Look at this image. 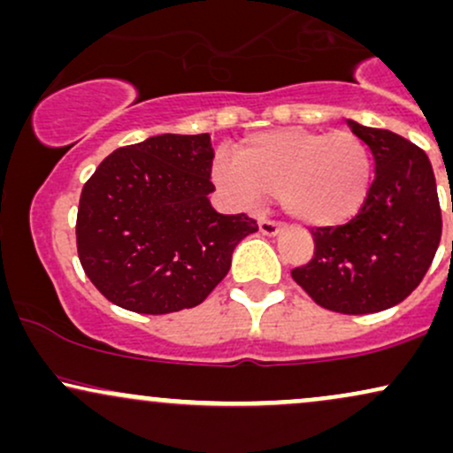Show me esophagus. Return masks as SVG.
<instances>
[{
  "mask_svg": "<svg viewBox=\"0 0 453 453\" xmlns=\"http://www.w3.org/2000/svg\"><path fill=\"white\" fill-rule=\"evenodd\" d=\"M259 232L264 234V236H277V234L283 230V226L277 221H270V219H259Z\"/></svg>",
  "mask_w": 453,
  "mask_h": 453,
  "instance_id": "1",
  "label": "esophagus"
}]
</instances>
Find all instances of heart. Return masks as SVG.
Listing matches in <instances>:
<instances>
[{
  "mask_svg": "<svg viewBox=\"0 0 453 453\" xmlns=\"http://www.w3.org/2000/svg\"><path fill=\"white\" fill-rule=\"evenodd\" d=\"M211 174L241 209H256L264 196H277L296 221L336 226L362 209L372 159L366 142L347 129L285 127L242 140L234 157L219 153Z\"/></svg>",
  "mask_w": 453,
  "mask_h": 453,
  "instance_id": "obj_1",
  "label": "heart"
}]
</instances>
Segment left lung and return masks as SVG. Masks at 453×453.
Wrapping results in <instances>:
<instances>
[{
  "instance_id": "8db88e82",
  "label": "left lung",
  "mask_w": 453,
  "mask_h": 453,
  "mask_svg": "<svg viewBox=\"0 0 453 453\" xmlns=\"http://www.w3.org/2000/svg\"><path fill=\"white\" fill-rule=\"evenodd\" d=\"M349 127L375 157V180L349 223L313 230V257L292 277L324 309L364 315L403 303L418 288L443 221L428 155L389 129Z\"/></svg>"
}]
</instances>
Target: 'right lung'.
Listing matches in <instances>:
<instances>
[{
	"mask_svg": "<svg viewBox=\"0 0 453 453\" xmlns=\"http://www.w3.org/2000/svg\"><path fill=\"white\" fill-rule=\"evenodd\" d=\"M212 157L209 134H161L114 150L82 187L78 257L112 304L144 315L197 306L257 232L244 212L211 206Z\"/></svg>",
	"mask_w": 453,
	"mask_h": 453,
	"instance_id": "add662e5",
	"label": "right lung"
}]
</instances>
